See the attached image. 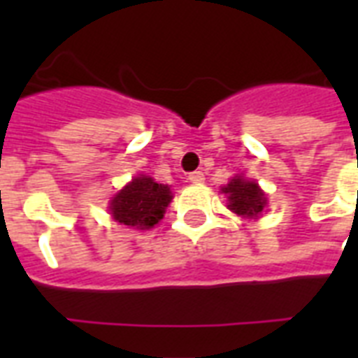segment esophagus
<instances>
[{"label": "esophagus", "mask_w": 358, "mask_h": 358, "mask_svg": "<svg viewBox=\"0 0 358 358\" xmlns=\"http://www.w3.org/2000/svg\"><path fill=\"white\" fill-rule=\"evenodd\" d=\"M191 184H202L204 182V173L202 171H195V173L189 174V178H187Z\"/></svg>", "instance_id": "1"}]
</instances>
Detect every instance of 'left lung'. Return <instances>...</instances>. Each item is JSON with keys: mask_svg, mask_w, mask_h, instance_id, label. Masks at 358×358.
<instances>
[{"mask_svg": "<svg viewBox=\"0 0 358 358\" xmlns=\"http://www.w3.org/2000/svg\"><path fill=\"white\" fill-rule=\"evenodd\" d=\"M221 191L229 196L230 212L238 213L239 217L258 219L264 208L267 206L266 193L260 189V185L255 180L234 176Z\"/></svg>", "mask_w": 358, "mask_h": 358, "instance_id": "1", "label": "left lung"}]
</instances>
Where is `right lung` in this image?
<instances>
[{
    "label": "right lung",
    "instance_id": "add662e5",
    "mask_svg": "<svg viewBox=\"0 0 358 358\" xmlns=\"http://www.w3.org/2000/svg\"><path fill=\"white\" fill-rule=\"evenodd\" d=\"M173 201L171 187L157 184L150 176L139 174L111 199V217L129 229H154L163 219L169 202Z\"/></svg>",
    "mask_w": 358,
    "mask_h": 358
}]
</instances>
